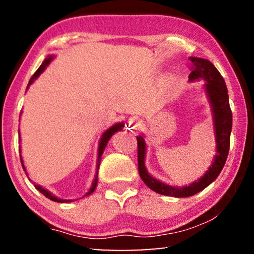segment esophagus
I'll return each instance as SVG.
<instances>
[{"instance_id": "1", "label": "esophagus", "mask_w": 254, "mask_h": 254, "mask_svg": "<svg viewBox=\"0 0 254 254\" xmlns=\"http://www.w3.org/2000/svg\"><path fill=\"white\" fill-rule=\"evenodd\" d=\"M128 126H130L131 127H133V126H134V123H130V124H128Z\"/></svg>"}]
</instances>
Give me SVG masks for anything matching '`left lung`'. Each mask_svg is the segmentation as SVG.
<instances>
[{
  "label": "left lung",
  "mask_w": 254,
  "mask_h": 254,
  "mask_svg": "<svg viewBox=\"0 0 254 254\" xmlns=\"http://www.w3.org/2000/svg\"><path fill=\"white\" fill-rule=\"evenodd\" d=\"M191 63V72L188 78L190 81L204 79L206 81L205 91L208 97L213 113L215 141H216V156L212 166L203 177L189 186L175 187L159 182L150 175L144 165L145 142L142 135L136 136L137 140V168L141 179L147 186L158 194L171 197H189L197 194L212 184L225 165L230 150V136L232 131V111L229 102V94L220 71L207 59L189 57Z\"/></svg>",
  "instance_id": "1"
}]
</instances>
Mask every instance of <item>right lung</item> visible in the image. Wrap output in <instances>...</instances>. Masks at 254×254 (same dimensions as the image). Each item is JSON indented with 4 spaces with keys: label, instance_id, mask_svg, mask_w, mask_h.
Segmentation results:
<instances>
[{
    "label": "right lung",
    "instance_id": "add662e5",
    "mask_svg": "<svg viewBox=\"0 0 254 254\" xmlns=\"http://www.w3.org/2000/svg\"><path fill=\"white\" fill-rule=\"evenodd\" d=\"M53 58H54V56H48V57H47L45 60H44V63L41 64V66L38 68V70L34 72L33 74V76L31 77V79H30V81H29V84H28V87L27 88H29V85H31L32 83H33V80L37 78L38 76H39L42 71H44L45 69H46V67L49 65V63L51 62V60H53ZM124 127V123L123 122H121V123H117V124H114L113 127H111L110 128H107V130L103 133V135H102V137H101V140H100V145H98V158H97V163H96V174H95V178H94V180H93V184H92V187L89 188V190L86 192V194L84 195V196H88V195H91L92 192L95 190V188H96V186H97V176H98V168H100V163H101V159H102V154H103V152H104V149H105V147H106V144H107V142H109V140L111 139V136L114 134L115 132H118V131H121L122 130V127ZM20 134V133H19ZM20 158H21V163H22V167H23V169L25 170V167H24V165H23V160H22V157H21V154H20ZM34 187H36L38 190H39L42 195H45L47 198H49V199H51V200H54V201H57V203H69V201H72L71 199H62V198H57V197H56L55 195H53L51 194L50 191H48L47 190V189H45V188H42L41 186H39V185H36L34 184Z\"/></svg>",
    "mask_w": 254,
    "mask_h": 254
}]
</instances>
